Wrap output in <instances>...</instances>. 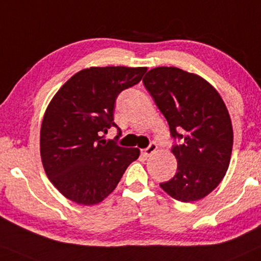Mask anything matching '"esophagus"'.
<instances>
[{
	"label": "esophagus",
	"mask_w": 261,
	"mask_h": 261,
	"mask_svg": "<svg viewBox=\"0 0 261 261\" xmlns=\"http://www.w3.org/2000/svg\"><path fill=\"white\" fill-rule=\"evenodd\" d=\"M156 150H157V145H156V144H155V143H150V145L147 146L146 149L143 151V153H144V155H145V156H150L151 153L155 152Z\"/></svg>",
	"instance_id": "1"
}]
</instances>
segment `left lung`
Masks as SVG:
<instances>
[{
  "mask_svg": "<svg viewBox=\"0 0 261 261\" xmlns=\"http://www.w3.org/2000/svg\"><path fill=\"white\" fill-rule=\"evenodd\" d=\"M169 124L178 161L175 175L160 186L180 202L203 198L226 174L233 133L229 111L202 77L178 67H155L143 79Z\"/></svg>",
  "mask_w": 261,
  "mask_h": 261,
  "instance_id": "8db88e82",
  "label": "left lung"
}]
</instances>
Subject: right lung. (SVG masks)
Here are the masks:
<instances>
[{"label":"right lung","mask_w":261,"mask_h":261,"mask_svg":"<svg viewBox=\"0 0 261 261\" xmlns=\"http://www.w3.org/2000/svg\"><path fill=\"white\" fill-rule=\"evenodd\" d=\"M146 67H89L54 95L41 125V159L50 182L70 201L92 205L116 189L139 149L104 140L114 122L115 102L136 86Z\"/></svg>","instance_id":"right-lung-1"}]
</instances>
